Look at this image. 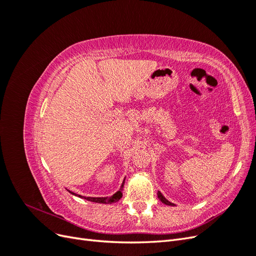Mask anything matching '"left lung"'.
<instances>
[{
  "label": "left lung",
  "instance_id": "1",
  "mask_svg": "<svg viewBox=\"0 0 256 256\" xmlns=\"http://www.w3.org/2000/svg\"><path fill=\"white\" fill-rule=\"evenodd\" d=\"M158 198H159V200H161V202L162 203H164L166 205H170V206H174V204L173 203H171V202H168V200L164 196H162V193L160 192V191H158Z\"/></svg>",
  "mask_w": 256,
  "mask_h": 256
}]
</instances>
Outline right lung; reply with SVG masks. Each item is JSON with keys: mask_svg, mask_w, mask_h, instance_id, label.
I'll return each instance as SVG.
<instances>
[{"mask_svg": "<svg viewBox=\"0 0 256 256\" xmlns=\"http://www.w3.org/2000/svg\"><path fill=\"white\" fill-rule=\"evenodd\" d=\"M124 184H125V180H124V182H122V186H120V189L116 192V193H114V194L112 196H110V198H90V196H88V198H85V196H79V194H76V193H74V192H72V191H69L72 193V194H74V196H78L79 198H85V200H90V202H95V203H102V204H112V203H115V202H118V200H120V198H122V188H124Z\"/></svg>", "mask_w": 256, "mask_h": 256, "instance_id": "1", "label": "right lung"}]
</instances>
